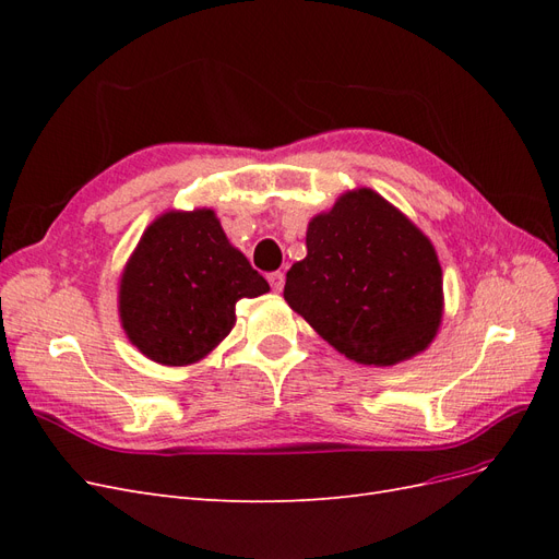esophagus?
<instances>
[{"instance_id":"esophagus-1","label":"esophagus","mask_w":559,"mask_h":559,"mask_svg":"<svg viewBox=\"0 0 559 559\" xmlns=\"http://www.w3.org/2000/svg\"><path fill=\"white\" fill-rule=\"evenodd\" d=\"M267 282H270V286H273L275 292H282V289H284V275L280 273V270H277V273H270V275H267Z\"/></svg>"}]
</instances>
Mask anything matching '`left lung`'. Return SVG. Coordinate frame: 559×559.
<instances>
[{"label":"left lung","mask_w":559,"mask_h":559,"mask_svg":"<svg viewBox=\"0 0 559 559\" xmlns=\"http://www.w3.org/2000/svg\"><path fill=\"white\" fill-rule=\"evenodd\" d=\"M308 257L284 300L347 359L394 366L425 349L443 314L433 245L370 189L345 193L308 226Z\"/></svg>","instance_id":"obj_1"}]
</instances>
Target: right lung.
Returning <instances> with one entry per match:
<instances>
[{"label": "right lung", "mask_w": 559, "mask_h": 559, "mask_svg": "<svg viewBox=\"0 0 559 559\" xmlns=\"http://www.w3.org/2000/svg\"><path fill=\"white\" fill-rule=\"evenodd\" d=\"M270 292L212 210L167 212L146 228L121 277L132 345L165 366L195 364L235 324V302Z\"/></svg>", "instance_id": "add662e5"}]
</instances>
